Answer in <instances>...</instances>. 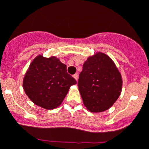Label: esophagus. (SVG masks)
<instances>
[{"label":"esophagus","mask_w":149,"mask_h":149,"mask_svg":"<svg viewBox=\"0 0 149 149\" xmlns=\"http://www.w3.org/2000/svg\"><path fill=\"white\" fill-rule=\"evenodd\" d=\"M73 77L76 80H77V79H78V75H77V74H74L73 75Z\"/></svg>","instance_id":"34e87169"}]
</instances>
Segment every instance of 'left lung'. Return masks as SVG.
<instances>
[{
  "label": "left lung",
  "mask_w": 149,
  "mask_h": 149,
  "mask_svg": "<svg viewBox=\"0 0 149 149\" xmlns=\"http://www.w3.org/2000/svg\"><path fill=\"white\" fill-rule=\"evenodd\" d=\"M77 85L86 107L100 112L109 109L119 97L122 78L111 58L99 52L84 63Z\"/></svg>",
  "instance_id": "1"
}]
</instances>
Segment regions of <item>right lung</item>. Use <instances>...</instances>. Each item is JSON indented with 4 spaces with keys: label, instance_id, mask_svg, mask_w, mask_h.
<instances>
[{
    "label": "right lung",
    "instance_id": "add662e5",
    "mask_svg": "<svg viewBox=\"0 0 149 149\" xmlns=\"http://www.w3.org/2000/svg\"><path fill=\"white\" fill-rule=\"evenodd\" d=\"M77 84L67 73L66 65L55 57L38 56L30 64L24 79V88L38 106L53 109L61 104L71 86Z\"/></svg>",
    "mask_w": 149,
    "mask_h": 149
}]
</instances>
